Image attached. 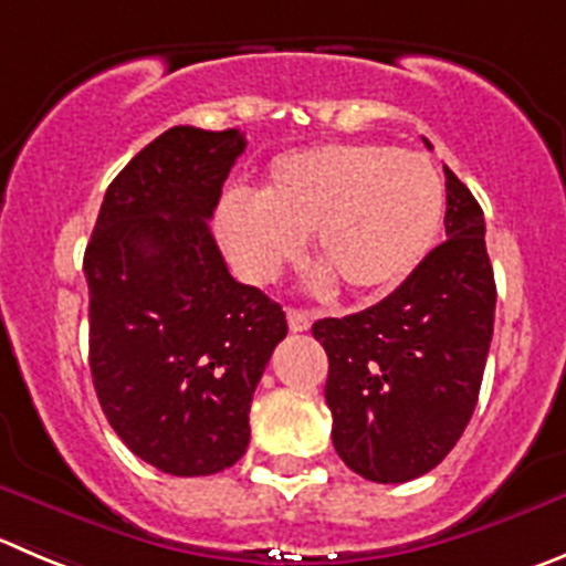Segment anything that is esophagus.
Returning a JSON list of instances; mask_svg holds the SVG:
<instances>
[{
	"label": "esophagus",
	"instance_id": "esophagus-1",
	"mask_svg": "<svg viewBox=\"0 0 566 566\" xmlns=\"http://www.w3.org/2000/svg\"><path fill=\"white\" fill-rule=\"evenodd\" d=\"M286 319H289V327H292L294 333H303L311 327V314L303 308H289Z\"/></svg>",
	"mask_w": 566,
	"mask_h": 566
}]
</instances>
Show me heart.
I'll list each match as a JSON object with an SVG mask.
<instances>
[{
    "mask_svg": "<svg viewBox=\"0 0 566 566\" xmlns=\"http://www.w3.org/2000/svg\"><path fill=\"white\" fill-rule=\"evenodd\" d=\"M444 219V182L428 155L384 144H322L272 160L261 191H230L217 233L252 283L294 261L305 235L314 258L353 294L400 286Z\"/></svg>",
    "mask_w": 566,
    "mask_h": 566,
    "instance_id": "b5f03b06",
    "label": "heart"
}]
</instances>
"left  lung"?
<instances>
[{
  "mask_svg": "<svg viewBox=\"0 0 566 566\" xmlns=\"http://www.w3.org/2000/svg\"><path fill=\"white\" fill-rule=\"evenodd\" d=\"M444 177L448 241L378 305L311 327L331 364L333 448L375 483L413 481L455 448L492 344L497 289L483 211L448 166Z\"/></svg>",
  "mask_w": 566,
  "mask_h": 566,
  "instance_id": "8db88e82",
  "label": "left lung"
}]
</instances>
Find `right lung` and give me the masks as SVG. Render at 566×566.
<instances>
[{
	"label": "right lung",
	"instance_id": "right-lung-1",
	"mask_svg": "<svg viewBox=\"0 0 566 566\" xmlns=\"http://www.w3.org/2000/svg\"><path fill=\"white\" fill-rule=\"evenodd\" d=\"M247 142L171 127L102 199L85 247L88 364L118 439L177 478L233 467L286 314L228 272L208 219Z\"/></svg>",
	"mask_w": 566,
	"mask_h": 566
}]
</instances>
